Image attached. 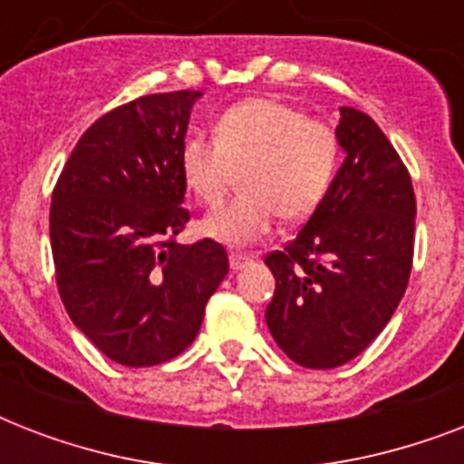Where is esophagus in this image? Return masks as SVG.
Masks as SVG:
<instances>
[{
    "instance_id": "obj_1",
    "label": "esophagus",
    "mask_w": 464,
    "mask_h": 464,
    "mask_svg": "<svg viewBox=\"0 0 464 464\" xmlns=\"http://www.w3.org/2000/svg\"><path fill=\"white\" fill-rule=\"evenodd\" d=\"M250 262V255L246 253H231L228 255V265H231L233 272H238V269H243Z\"/></svg>"
}]
</instances>
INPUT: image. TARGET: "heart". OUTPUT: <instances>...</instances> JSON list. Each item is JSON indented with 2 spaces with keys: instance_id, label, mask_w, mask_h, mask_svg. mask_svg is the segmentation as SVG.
<instances>
[{
  "instance_id": "heart-1",
  "label": "heart",
  "mask_w": 464,
  "mask_h": 464,
  "mask_svg": "<svg viewBox=\"0 0 464 464\" xmlns=\"http://www.w3.org/2000/svg\"><path fill=\"white\" fill-rule=\"evenodd\" d=\"M339 141L330 127L275 98H247L221 112L214 141L192 137L180 149L188 188L204 204H218L240 175V195L202 218V231L243 247L267 236L282 214L310 217L330 188Z\"/></svg>"
}]
</instances>
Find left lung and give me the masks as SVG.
Returning <instances> with one entry per match:
<instances>
[{"mask_svg":"<svg viewBox=\"0 0 464 464\" xmlns=\"http://www.w3.org/2000/svg\"><path fill=\"white\" fill-rule=\"evenodd\" d=\"M344 163L284 250L267 255L276 289L265 320L291 361L337 368L390 323L410 282L417 202L411 178L381 127L339 108Z\"/></svg>","mask_w":464,"mask_h":464,"instance_id":"8db88e82","label":"left lung"}]
</instances>
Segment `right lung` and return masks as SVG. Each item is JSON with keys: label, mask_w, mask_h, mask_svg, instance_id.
I'll return each instance as SVG.
<instances>
[{"label": "right lung", "mask_w": 464, "mask_h": 464, "mask_svg": "<svg viewBox=\"0 0 464 464\" xmlns=\"http://www.w3.org/2000/svg\"><path fill=\"white\" fill-rule=\"evenodd\" d=\"M199 96L151 93L111 111L82 134L54 185L50 246L62 304L122 366L185 352L228 275L217 240H173L189 218L180 149Z\"/></svg>", "instance_id": "1"}]
</instances>
